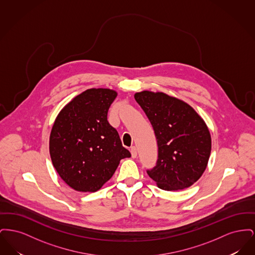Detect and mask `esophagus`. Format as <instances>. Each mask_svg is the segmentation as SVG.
I'll list each match as a JSON object with an SVG mask.
<instances>
[{
	"mask_svg": "<svg viewBox=\"0 0 255 255\" xmlns=\"http://www.w3.org/2000/svg\"><path fill=\"white\" fill-rule=\"evenodd\" d=\"M131 154H132V158H136V156H137V151H136V148H135L134 146L131 147Z\"/></svg>",
	"mask_w": 255,
	"mask_h": 255,
	"instance_id": "34e87169",
	"label": "esophagus"
}]
</instances>
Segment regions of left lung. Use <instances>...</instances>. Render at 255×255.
I'll return each instance as SVG.
<instances>
[{
    "label": "left lung",
    "mask_w": 255,
    "mask_h": 255,
    "mask_svg": "<svg viewBox=\"0 0 255 255\" xmlns=\"http://www.w3.org/2000/svg\"><path fill=\"white\" fill-rule=\"evenodd\" d=\"M134 99L151 122L158 142L156 166L147 170L166 191L191 186L205 172L211 152L206 122L189 104L161 92L142 91Z\"/></svg>",
    "instance_id": "1"
}]
</instances>
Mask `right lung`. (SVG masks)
Masks as SVG:
<instances>
[{"label": "right lung", "mask_w": 255, "mask_h": 255, "mask_svg": "<svg viewBox=\"0 0 255 255\" xmlns=\"http://www.w3.org/2000/svg\"><path fill=\"white\" fill-rule=\"evenodd\" d=\"M118 93L88 89L61 110L49 135V154L61 179L79 192H96L130 152L107 121Z\"/></svg>", "instance_id": "add662e5"}]
</instances>
